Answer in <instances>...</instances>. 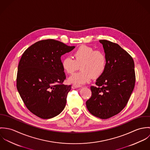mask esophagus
<instances>
[{
    "label": "esophagus",
    "instance_id": "esophagus-1",
    "mask_svg": "<svg viewBox=\"0 0 150 150\" xmlns=\"http://www.w3.org/2000/svg\"><path fill=\"white\" fill-rule=\"evenodd\" d=\"M73 88H77L81 87V86L79 85V84H73Z\"/></svg>",
    "mask_w": 150,
    "mask_h": 150
}]
</instances>
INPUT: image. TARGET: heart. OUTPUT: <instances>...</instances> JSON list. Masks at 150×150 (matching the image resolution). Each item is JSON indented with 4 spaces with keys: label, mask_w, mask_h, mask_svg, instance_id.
I'll list each match as a JSON object with an SVG mask.
<instances>
[{
    "label": "heart",
    "mask_w": 150,
    "mask_h": 150,
    "mask_svg": "<svg viewBox=\"0 0 150 150\" xmlns=\"http://www.w3.org/2000/svg\"><path fill=\"white\" fill-rule=\"evenodd\" d=\"M81 71L69 78V81L74 84H83L92 78L97 79L105 72L107 66V58L102 50H95L91 47L82 45L71 57L64 58L62 61V68L68 74H72L79 68Z\"/></svg>",
    "instance_id": "b5f03b06"
}]
</instances>
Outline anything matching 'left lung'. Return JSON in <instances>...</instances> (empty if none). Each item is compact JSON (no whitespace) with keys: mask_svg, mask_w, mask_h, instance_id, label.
Returning <instances> with one entry per match:
<instances>
[{"mask_svg":"<svg viewBox=\"0 0 150 150\" xmlns=\"http://www.w3.org/2000/svg\"><path fill=\"white\" fill-rule=\"evenodd\" d=\"M107 58L105 72L91 86V97L86 106L93 115L109 118L121 112L128 103L135 84L132 57L118 44L100 40Z\"/></svg>","mask_w":150,"mask_h":150,"instance_id":"obj_1","label":"left lung"}]
</instances>
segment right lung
<instances>
[{
    "instance_id": "add662e5",
    "label": "right lung",
    "mask_w": 150,
    "mask_h": 150,
    "mask_svg": "<svg viewBox=\"0 0 150 150\" xmlns=\"http://www.w3.org/2000/svg\"><path fill=\"white\" fill-rule=\"evenodd\" d=\"M74 48L47 39L33 44L23 53L17 88L26 107L36 116L50 119L64 109L71 86L63 84L66 76L61 57Z\"/></svg>"
}]
</instances>
